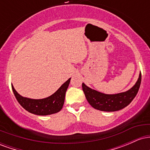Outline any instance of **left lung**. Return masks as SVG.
Instances as JSON below:
<instances>
[{
	"label": "left lung",
	"instance_id": "8db88e82",
	"mask_svg": "<svg viewBox=\"0 0 150 150\" xmlns=\"http://www.w3.org/2000/svg\"><path fill=\"white\" fill-rule=\"evenodd\" d=\"M141 83V73L135 85L126 92L115 94H106L91 89L82 83L86 99L89 104L95 109L102 111H116L130 104L137 95Z\"/></svg>",
	"mask_w": 150,
	"mask_h": 150
}]
</instances>
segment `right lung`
<instances>
[{"mask_svg":"<svg viewBox=\"0 0 150 150\" xmlns=\"http://www.w3.org/2000/svg\"><path fill=\"white\" fill-rule=\"evenodd\" d=\"M70 79H68L61 86L54 94L44 99H33L20 95L12 85L15 98L21 106L31 113L39 116H47L59 112L63 108L65 92L69 86Z\"/></svg>","mask_w":150,"mask_h":150,"instance_id":"1","label":"right lung"}]
</instances>
